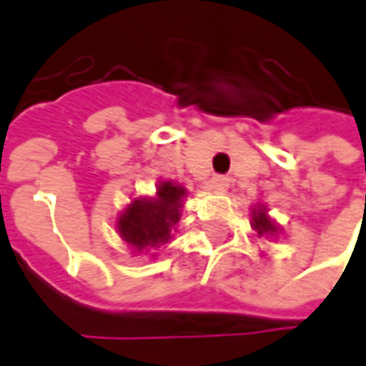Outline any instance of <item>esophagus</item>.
Segmentation results:
<instances>
[{
  "mask_svg": "<svg viewBox=\"0 0 366 366\" xmlns=\"http://www.w3.org/2000/svg\"><path fill=\"white\" fill-rule=\"evenodd\" d=\"M211 188H213L214 192H225L229 188V178H225V176H213Z\"/></svg>",
  "mask_w": 366,
  "mask_h": 366,
  "instance_id": "34e87169",
  "label": "esophagus"
}]
</instances>
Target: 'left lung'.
I'll use <instances>...</instances> for the list:
<instances>
[{"label": "left lung", "instance_id": "obj_1", "mask_svg": "<svg viewBox=\"0 0 366 366\" xmlns=\"http://www.w3.org/2000/svg\"><path fill=\"white\" fill-rule=\"evenodd\" d=\"M252 227L258 233V237H262V235H277L278 231H280L277 223L268 217L264 207H256L252 211Z\"/></svg>", "mask_w": 366, "mask_h": 366}]
</instances>
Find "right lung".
Here are the masks:
<instances>
[{"instance_id": "obj_1", "label": "right lung", "mask_w": 366, "mask_h": 366, "mask_svg": "<svg viewBox=\"0 0 366 366\" xmlns=\"http://www.w3.org/2000/svg\"><path fill=\"white\" fill-rule=\"evenodd\" d=\"M184 197L186 188L180 184L159 182L155 197L135 199L119 214V235L139 254L167 244L180 221Z\"/></svg>"}]
</instances>
